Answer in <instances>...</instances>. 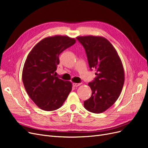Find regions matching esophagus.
<instances>
[{"label":"esophagus","instance_id":"34e87169","mask_svg":"<svg viewBox=\"0 0 148 148\" xmlns=\"http://www.w3.org/2000/svg\"><path fill=\"white\" fill-rule=\"evenodd\" d=\"M80 84H81L80 83H73V86H74L75 87H77V86H79Z\"/></svg>","mask_w":148,"mask_h":148}]
</instances>
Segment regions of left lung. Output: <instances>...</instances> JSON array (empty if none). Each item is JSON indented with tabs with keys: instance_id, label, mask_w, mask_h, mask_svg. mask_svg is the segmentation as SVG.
<instances>
[{
	"instance_id": "1",
	"label": "left lung",
	"mask_w": 148,
	"mask_h": 148,
	"mask_svg": "<svg viewBox=\"0 0 148 148\" xmlns=\"http://www.w3.org/2000/svg\"><path fill=\"white\" fill-rule=\"evenodd\" d=\"M84 47L89 68L96 70V77L89 83L92 95L84 107L92 113L108 109L119 98L125 81L124 70L117 51L105 38L94 36H78Z\"/></svg>"
}]
</instances>
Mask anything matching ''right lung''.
I'll use <instances>...</instances> for the list:
<instances>
[{
	"mask_svg": "<svg viewBox=\"0 0 148 148\" xmlns=\"http://www.w3.org/2000/svg\"><path fill=\"white\" fill-rule=\"evenodd\" d=\"M76 42L74 38L54 36L42 39L28 55L22 80L28 96L39 108L57 110L63 105L72 89V84L56 77L59 56Z\"/></svg>",
	"mask_w": 148,
	"mask_h": 148,
	"instance_id": "1",
	"label": "right lung"
}]
</instances>
